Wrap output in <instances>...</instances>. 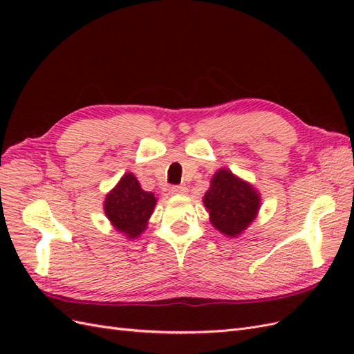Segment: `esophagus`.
I'll return each instance as SVG.
<instances>
[{
	"label": "esophagus",
	"instance_id": "esophagus-1",
	"mask_svg": "<svg viewBox=\"0 0 354 354\" xmlns=\"http://www.w3.org/2000/svg\"><path fill=\"white\" fill-rule=\"evenodd\" d=\"M187 192V187L186 186H183V185H180V186H173L171 187V194L173 195H185Z\"/></svg>",
	"mask_w": 354,
	"mask_h": 354
}]
</instances>
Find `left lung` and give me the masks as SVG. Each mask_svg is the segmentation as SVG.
I'll return each mask as SVG.
<instances>
[{
  "label": "left lung",
  "instance_id": "1",
  "mask_svg": "<svg viewBox=\"0 0 354 354\" xmlns=\"http://www.w3.org/2000/svg\"><path fill=\"white\" fill-rule=\"evenodd\" d=\"M203 203L209 211L212 226L227 236L236 238L254 220L260 208V196L229 169H220L211 180Z\"/></svg>",
  "mask_w": 354,
  "mask_h": 354
}]
</instances>
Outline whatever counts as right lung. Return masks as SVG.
<instances>
[{"label":"right lung","mask_w":354,"mask_h":354,"mask_svg":"<svg viewBox=\"0 0 354 354\" xmlns=\"http://www.w3.org/2000/svg\"><path fill=\"white\" fill-rule=\"evenodd\" d=\"M155 203L153 194L145 192L137 178L128 173L106 196L104 212L116 230L125 233L127 238L134 239L146 229Z\"/></svg>","instance_id":"right-lung-1"}]
</instances>
